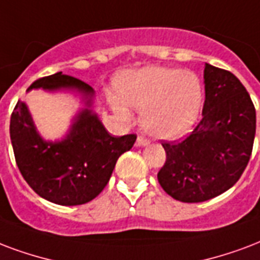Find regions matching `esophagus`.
I'll return each mask as SVG.
<instances>
[{
    "label": "esophagus",
    "instance_id": "esophagus-1",
    "mask_svg": "<svg viewBox=\"0 0 260 260\" xmlns=\"http://www.w3.org/2000/svg\"><path fill=\"white\" fill-rule=\"evenodd\" d=\"M148 144H150V140L144 138V136H139L138 140H136V146H139V147H144V146H148Z\"/></svg>",
    "mask_w": 260,
    "mask_h": 260
}]
</instances>
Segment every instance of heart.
Returning a JSON list of instances; mask_svg holds the SVG:
<instances>
[{
    "label": "heart",
    "mask_w": 260,
    "mask_h": 260,
    "mask_svg": "<svg viewBox=\"0 0 260 260\" xmlns=\"http://www.w3.org/2000/svg\"><path fill=\"white\" fill-rule=\"evenodd\" d=\"M118 98H112L117 116L129 121V109L142 112L148 134L165 140L187 135L198 120L203 88L198 75L189 71L150 65L126 71L116 79Z\"/></svg>",
    "instance_id": "obj_1"
}]
</instances>
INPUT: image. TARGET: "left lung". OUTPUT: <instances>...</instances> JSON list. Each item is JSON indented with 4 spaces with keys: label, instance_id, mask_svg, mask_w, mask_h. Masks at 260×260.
Masks as SVG:
<instances>
[{
    "label": "left lung",
    "instance_id": "1",
    "mask_svg": "<svg viewBox=\"0 0 260 260\" xmlns=\"http://www.w3.org/2000/svg\"><path fill=\"white\" fill-rule=\"evenodd\" d=\"M206 99L202 120L178 143H162L166 162L158 172L164 191L184 203L221 195L237 183L252 152L256 113L237 77L205 67Z\"/></svg>",
    "mask_w": 260,
    "mask_h": 260
}]
</instances>
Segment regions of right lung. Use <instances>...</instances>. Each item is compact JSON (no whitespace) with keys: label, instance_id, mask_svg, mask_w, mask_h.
I'll use <instances>...</instances> for the list:
<instances>
[{"label":"right lung","instance_id":"right-lung-1","mask_svg":"<svg viewBox=\"0 0 260 260\" xmlns=\"http://www.w3.org/2000/svg\"><path fill=\"white\" fill-rule=\"evenodd\" d=\"M73 91L84 108L73 117L61 140H45L24 102L11 116V140L20 173L38 195L61 206L84 205L102 192L118 156L131 150L136 135L114 138L92 110L95 91L76 77L57 72L34 82L28 90Z\"/></svg>","mask_w":260,"mask_h":260}]
</instances>
